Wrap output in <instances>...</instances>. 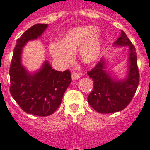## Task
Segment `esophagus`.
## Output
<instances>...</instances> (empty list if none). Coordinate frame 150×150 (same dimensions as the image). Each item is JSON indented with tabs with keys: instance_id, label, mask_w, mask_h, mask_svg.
Returning <instances> with one entry per match:
<instances>
[{
	"instance_id": "34e87169",
	"label": "esophagus",
	"mask_w": 150,
	"mask_h": 150,
	"mask_svg": "<svg viewBox=\"0 0 150 150\" xmlns=\"http://www.w3.org/2000/svg\"><path fill=\"white\" fill-rule=\"evenodd\" d=\"M71 79H72V80H77L79 79H80V75L77 72L72 71L71 72Z\"/></svg>"
}]
</instances>
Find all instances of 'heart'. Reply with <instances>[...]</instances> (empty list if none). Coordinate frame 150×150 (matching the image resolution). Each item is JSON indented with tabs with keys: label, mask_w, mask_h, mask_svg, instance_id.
<instances>
[{
	"label": "heart",
	"mask_w": 150,
	"mask_h": 150,
	"mask_svg": "<svg viewBox=\"0 0 150 150\" xmlns=\"http://www.w3.org/2000/svg\"><path fill=\"white\" fill-rule=\"evenodd\" d=\"M102 48V38L96 27L84 25L71 29L61 39L49 45V51L57 61L68 62L72 54L79 50V57L82 63L91 64L98 59Z\"/></svg>",
	"instance_id": "b5f03b06"
}]
</instances>
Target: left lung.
Instances as JSON below:
<instances>
[{"label": "left lung", "mask_w": 150, "mask_h": 150, "mask_svg": "<svg viewBox=\"0 0 150 150\" xmlns=\"http://www.w3.org/2000/svg\"><path fill=\"white\" fill-rule=\"evenodd\" d=\"M115 46L129 47L128 73L125 79H116L106 71V61L101 60L88 75L93 81V89L88 96V103L101 114L121 111L132 101L139 83V72L135 46L121 30V36L114 43Z\"/></svg>", "instance_id": "8db88e82"}]
</instances>
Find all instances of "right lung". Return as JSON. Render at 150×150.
<instances>
[{"label": "right lung", "instance_id": "1", "mask_svg": "<svg viewBox=\"0 0 150 150\" xmlns=\"http://www.w3.org/2000/svg\"><path fill=\"white\" fill-rule=\"evenodd\" d=\"M47 25H34L18 39L9 70L11 95L23 111L40 117L49 116L58 108L71 82L70 71L54 70L47 61L33 75L22 65V48L29 41L40 37Z\"/></svg>", "mask_w": 150, "mask_h": 150}]
</instances>
